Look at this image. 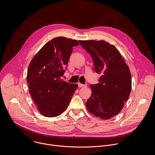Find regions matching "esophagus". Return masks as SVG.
Masks as SVG:
<instances>
[{
  "label": "esophagus",
  "instance_id": "1",
  "mask_svg": "<svg viewBox=\"0 0 155 155\" xmlns=\"http://www.w3.org/2000/svg\"><path fill=\"white\" fill-rule=\"evenodd\" d=\"M78 87H86V84H81V83H78Z\"/></svg>",
  "mask_w": 155,
  "mask_h": 155
}]
</instances>
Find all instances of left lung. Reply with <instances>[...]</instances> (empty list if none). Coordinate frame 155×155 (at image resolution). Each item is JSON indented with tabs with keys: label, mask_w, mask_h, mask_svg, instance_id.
<instances>
[{
	"label": "left lung",
	"mask_w": 155,
	"mask_h": 155,
	"mask_svg": "<svg viewBox=\"0 0 155 155\" xmlns=\"http://www.w3.org/2000/svg\"><path fill=\"white\" fill-rule=\"evenodd\" d=\"M81 46L93 61V70L101 75L96 84H90L91 97L86 107L91 114L107 120L118 114L131 90L130 71L123 58L112 45L104 40H80Z\"/></svg>",
	"instance_id": "left-lung-1"
}]
</instances>
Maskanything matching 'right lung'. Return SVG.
I'll return each mask as SVG.
<instances>
[{
	"label": "right lung",
	"instance_id": "add662e5",
	"mask_svg": "<svg viewBox=\"0 0 155 155\" xmlns=\"http://www.w3.org/2000/svg\"><path fill=\"white\" fill-rule=\"evenodd\" d=\"M75 40L63 37L47 43L32 59L27 83L31 96L40 113L46 117L60 115L68 108L77 84L61 79L66 71Z\"/></svg>",
	"mask_w": 155,
	"mask_h": 155
}]
</instances>
